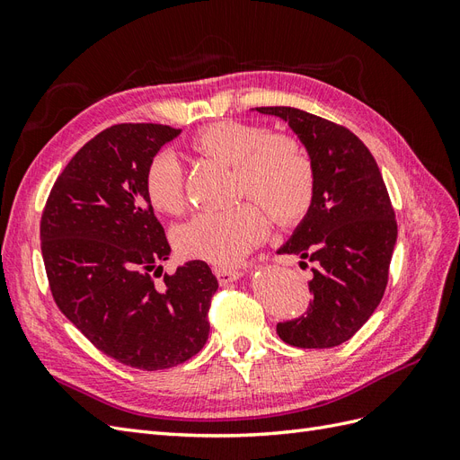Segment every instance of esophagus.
Returning a JSON list of instances; mask_svg holds the SVG:
<instances>
[{
  "mask_svg": "<svg viewBox=\"0 0 460 460\" xmlns=\"http://www.w3.org/2000/svg\"><path fill=\"white\" fill-rule=\"evenodd\" d=\"M213 272H215V276H217V280L220 282V284H228V282H234V280H238V278L242 276V272L238 270V269H234V267H213Z\"/></svg>",
  "mask_w": 460,
  "mask_h": 460,
  "instance_id": "1",
  "label": "esophagus"
}]
</instances>
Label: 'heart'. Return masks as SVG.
Here are the masks:
<instances>
[{
  "label": "heart",
  "instance_id": "b5f03b06",
  "mask_svg": "<svg viewBox=\"0 0 460 460\" xmlns=\"http://www.w3.org/2000/svg\"><path fill=\"white\" fill-rule=\"evenodd\" d=\"M191 147L234 166L238 198H252L225 211H203L172 232L176 252L186 259L232 264L255 247L269 230V217L282 226L296 225L314 199L316 169L296 136L272 134L255 122L218 120L198 130ZM149 205L163 215L184 208V166L172 151L151 157L144 176Z\"/></svg>",
  "mask_w": 460,
  "mask_h": 460
}]
</instances>
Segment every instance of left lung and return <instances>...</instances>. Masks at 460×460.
Instances as JSON below:
<instances>
[{
    "mask_svg": "<svg viewBox=\"0 0 460 460\" xmlns=\"http://www.w3.org/2000/svg\"><path fill=\"white\" fill-rule=\"evenodd\" d=\"M257 111L284 119L316 169L309 213L278 252L313 262V301L276 332L301 349H328L351 340L384 297L397 240L394 205L370 149L349 128L296 107Z\"/></svg>",
    "mask_w": 460,
    "mask_h": 460,
    "instance_id": "1",
    "label": "left lung"
}]
</instances>
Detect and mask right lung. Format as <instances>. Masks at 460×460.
<instances>
[{"label": "right lung", "instance_id": "add662e5", "mask_svg": "<svg viewBox=\"0 0 460 460\" xmlns=\"http://www.w3.org/2000/svg\"><path fill=\"white\" fill-rule=\"evenodd\" d=\"M178 134L166 124L122 122L93 136L55 180L40 220L55 305L102 353L140 370L182 365L203 349L218 288L205 261L163 274L171 245L144 176Z\"/></svg>", "mask_w": 460, "mask_h": 460}]
</instances>
